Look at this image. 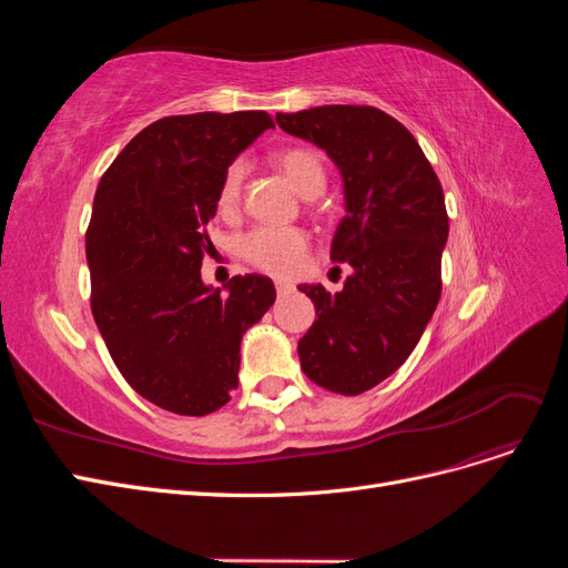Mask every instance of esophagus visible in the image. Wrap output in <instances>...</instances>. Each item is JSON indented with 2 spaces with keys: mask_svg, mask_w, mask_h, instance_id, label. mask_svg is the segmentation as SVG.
<instances>
[{
  "mask_svg": "<svg viewBox=\"0 0 568 568\" xmlns=\"http://www.w3.org/2000/svg\"><path fill=\"white\" fill-rule=\"evenodd\" d=\"M291 291H294V284L277 282V294H280V296H286V294H291Z\"/></svg>",
  "mask_w": 568,
  "mask_h": 568,
  "instance_id": "obj_1",
  "label": "esophagus"
}]
</instances>
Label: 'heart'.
<instances>
[{
    "label": "heart",
    "instance_id": "b5f03b06",
    "mask_svg": "<svg viewBox=\"0 0 568 568\" xmlns=\"http://www.w3.org/2000/svg\"><path fill=\"white\" fill-rule=\"evenodd\" d=\"M274 168L280 175L296 189V194L303 199H315L326 186V168L322 159L311 149L291 146L282 149L272 156ZM246 168L244 163H232L225 178L217 189V211L220 215H234L242 203ZM239 253L246 263L263 270L274 277H291L303 267L307 253V236L294 227H257L242 239Z\"/></svg>",
    "mask_w": 568,
    "mask_h": 568
}]
</instances>
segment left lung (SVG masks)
<instances>
[{
  "label": "left lung",
  "mask_w": 568,
  "mask_h": 568,
  "mask_svg": "<svg viewBox=\"0 0 568 568\" xmlns=\"http://www.w3.org/2000/svg\"><path fill=\"white\" fill-rule=\"evenodd\" d=\"M274 120L338 168L346 215L332 261L353 267L336 294L298 286L317 313L298 341L301 367L326 390L359 395L405 363L434 317L450 230L443 186L409 130L374 106H315Z\"/></svg>",
  "instance_id": "1"
}]
</instances>
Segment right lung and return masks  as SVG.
Returning a JSON list of instances; mask_svg holds the SVG:
<instances>
[{"mask_svg":"<svg viewBox=\"0 0 568 568\" xmlns=\"http://www.w3.org/2000/svg\"><path fill=\"white\" fill-rule=\"evenodd\" d=\"M270 128L265 111L161 118L97 186L84 242L94 322L125 382L175 415H211L232 398L242 338L277 298L263 274L222 288L201 280L220 182Z\"/></svg>","mask_w":568,"mask_h":568,"instance_id":"right-lung-1","label":"right lung"}]
</instances>
